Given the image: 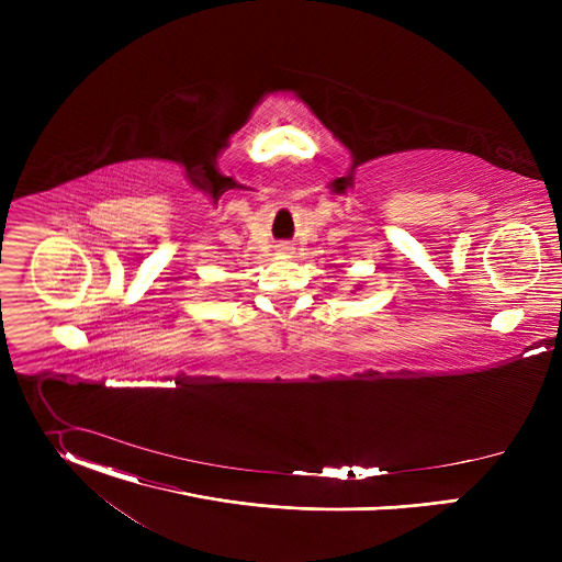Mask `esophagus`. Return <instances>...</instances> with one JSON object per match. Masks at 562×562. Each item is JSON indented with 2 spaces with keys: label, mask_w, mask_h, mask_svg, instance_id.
<instances>
[{
  "label": "esophagus",
  "mask_w": 562,
  "mask_h": 562,
  "mask_svg": "<svg viewBox=\"0 0 562 562\" xmlns=\"http://www.w3.org/2000/svg\"><path fill=\"white\" fill-rule=\"evenodd\" d=\"M282 249H284V251H289V249H291V247H286V245H282Z\"/></svg>",
  "instance_id": "esophagus-1"
}]
</instances>
